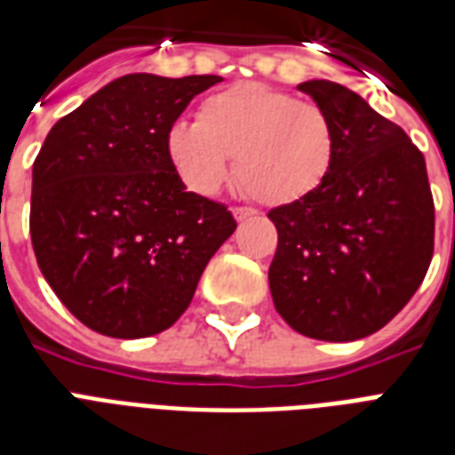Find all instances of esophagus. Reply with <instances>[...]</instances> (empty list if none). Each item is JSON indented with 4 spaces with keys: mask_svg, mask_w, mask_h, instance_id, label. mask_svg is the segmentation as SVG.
Returning <instances> with one entry per match:
<instances>
[{
    "mask_svg": "<svg viewBox=\"0 0 455 455\" xmlns=\"http://www.w3.org/2000/svg\"><path fill=\"white\" fill-rule=\"evenodd\" d=\"M231 212H234L235 221H245V220H250V217H255V214H257L252 207H234Z\"/></svg>",
    "mask_w": 455,
    "mask_h": 455,
    "instance_id": "34e87169",
    "label": "esophagus"
}]
</instances>
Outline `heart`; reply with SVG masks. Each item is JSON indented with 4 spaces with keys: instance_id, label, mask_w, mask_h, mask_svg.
Listing matches in <instances>:
<instances>
[{
    "instance_id": "obj_1",
    "label": "heart",
    "mask_w": 455,
    "mask_h": 455,
    "mask_svg": "<svg viewBox=\"0 0 455 455\" xmlns=\"http://www.w3.org/2000/svg\"><path fill=\"white\" fill-rule=\"evenodd\" d=\"M164 151L191 191L212 196L231 172L264 205H291L318 191L331 174L338 134L321 106L259 82L214 92L198 123L174 120Z\"/></svg>"
}]
</instances>
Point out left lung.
<instances>
[{"mask_svg": "<svg viewBox=\"0 0 455 455\" xmlns=\"http://www.w3.org/2000/svg\"><path fill=\"white\" fill-rule=\"evenodd\" d=\"M331 116L338 151L323 186L271 210V298L292 331L325 342L387 325L423 283L435 250L425 157L399 124L338 82L298 84Z\"/></svg>", "mask_w": 455, "mask_h": 455, "instance_id": "8db88e82", "label": "left lung"}]
</instances>
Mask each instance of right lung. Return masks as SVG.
<instances>
[{"instance_id": "1", "label": "right lung", "mask_w": 455, "mask_h": 455, "mask_svg": "<svg viewBox=\"0 0 455 455\" xmlns=\"http://www.w3.org/2000/svg\"><path fill=\"white\" fill-rule=\"evenodd\" d=\"M217 82L124 75L46 134L32 164V248L46 283L92 331H167L235 231L221 203L186 191L164 151L167 127Z\"/></svg>"}]
</instances>
